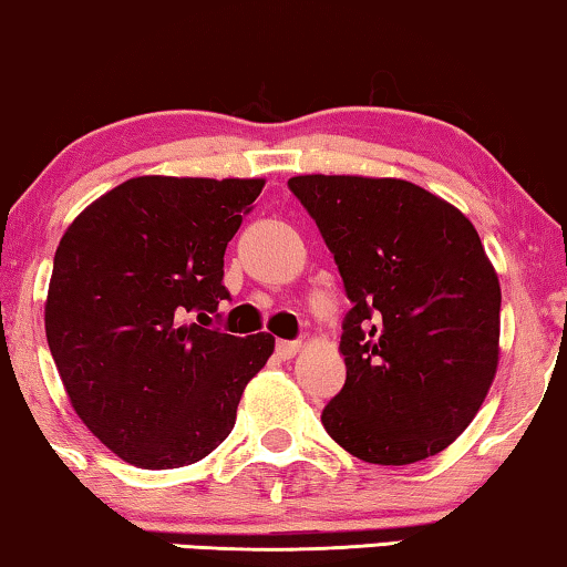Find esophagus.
I'll return each instance as SVG.
<instances>
[{
    "mask_svg": "<svg viewBox=\"0 0 567 567\" xmlns=\"http://www.w3.org/2000/svg\"><path fill=\"white\" fill-rule=\"evenodd\" d=\"M275 352L280 360H292V357L300 352V341H277Z\"/></svg>",
    "mask_w": 567,
    "mask_h": 567,
    "instance_id": "obj_1",
    "label": "esophagus"
}]
</instances>
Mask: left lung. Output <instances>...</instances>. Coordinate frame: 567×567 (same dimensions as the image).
I'll return each mask as SVG.
<instances>
[{
    "instance_id": "1",
    "label": "left lung",
    "mask_w": 567,
    "mask_h": 567,
    "mask_svg": "<svg viewBox=\"0 0 567 567\" xmlns=\"http://www.w3.org/2000/svg\"><path fill=\"white\" fill-rule=\"evenodd\" d=\"M287 187L352 300L347 382L321 413L326 432L372 465L446 450L481 411L501 354V285L475 226L405 179L300 174Z\"/></svg>"
}]
</instances>
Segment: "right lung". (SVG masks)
I'll return each mask as SVG.
<instances>
[{"label":"right lung","mask_w":567,"mask_h":567,"mask_svg":"<svg viewBox=\"0 0 567 567\" xmlns=\"http://www.w3.org/2000/svg\"><path fill=\"white\" fill-rule=\"evenodd\" d=\"M261 187L133 177L84 207L55 249L45 300L53 362L84 426L135 467L207 457L275 352L267 331L205 329L228 300L223 254Z\"/></svg>","instance_id":"1"}]
</instances>
